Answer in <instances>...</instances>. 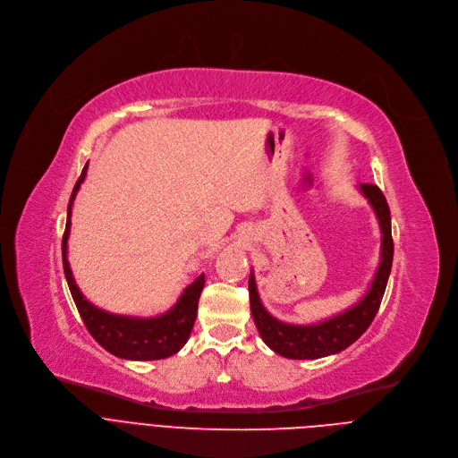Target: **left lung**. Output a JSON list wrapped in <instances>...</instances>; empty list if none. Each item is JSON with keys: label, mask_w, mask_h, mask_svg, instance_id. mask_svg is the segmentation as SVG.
<instances>
[{"label": "left lung", "mask_w": 458, "mask_h": 458, "mask_svg": "<svg viewBox=\"0 0 458 458\" xmlns=\"http://www.w3.org/2000/svg\"><path fill=\"white\" fill-rule=\"evenodd\" d=\"M360 191L372 206L374 214H377L382 232V252L378 270L374 274V279L365 296L356 305L319 323H284L276 319L263 307L258 294L254 272L250 274V279H248V293H250V310L254 316V323L263 342L276 354H281L290 360H318L323 356L338 354L349 345H352L369 328L374 316H377L393 265L394 244L391 235V212L389 204L378 186L360 184Z\"/></svg>", "instance_id": "1"}]
</instances>
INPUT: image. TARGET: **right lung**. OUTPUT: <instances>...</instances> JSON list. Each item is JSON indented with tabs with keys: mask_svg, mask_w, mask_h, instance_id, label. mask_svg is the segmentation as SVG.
I'll use <instances>...</instances> for the list:
<instances>
[{
	"mask_svg": "<svg viewBox=\"0 0 458 458\" xmlns=\"http://www.w3.org/2000/svg\"><path fill=\"white\" fill-rule=\"evenodd\" d=\"M88 174V164L81 170L80 179L74 184L71 193V200L67 206V223L62 239V259L64 272L71 290L74 305L84 319L89 335L111 354L123 360H162L170 358L179 352L188 342L191 328L197 318V305L204 288V274H200L190 286L184 288V293L177 300V303L160 316L155 318H135V316H122L111 314L98 307H95L86 296L80 293L78 284L74 283L69 261H67V239L71 232V210L72 200L80 190V184L84 182Z\"/></svg>",
	"mask_w": 458,
	"mask_h": 458,
	"instance_id": "right-lung-1",
	"label": "right lung"
}]
</instances>
